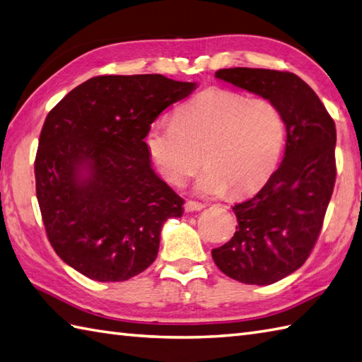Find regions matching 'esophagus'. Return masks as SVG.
Wrapping results in <instances>:
<instances>
[{"label": "esophagus", "mask_w": 362, "mask_h": 362, "mask_svg": "<svg viewBox=\"0 0 362 362\" xmlns=\"http://www.w3.org/2000/svg\"><path fill=\"white\" fill-rule=\"evenodd\" d=\"M185 211L191 213V211H201L205 209V204H201V202H196V201H187L185 202Z\"/></svg>", "instance_id": "esophagus-1"}]
</instances>
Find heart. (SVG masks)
<instances>
[{"label": "heart", "mask_w": 362, "mask_h": 362, "mask_svg": "<svg viewBox=\"0 0 362 362\" xmlns=\"http://www.w3.org/2000/svg\"><path fill=\"white\" fill-rule=\"evenodd\" d=\"M146 143L158 171L183 185L202 165L196 193H253L271 179L286 143L284 118L272 101L228 90H209L182 105L174 121L158 119Z\"/></svg>", "instance_id": "heart-1"}]
</instances>
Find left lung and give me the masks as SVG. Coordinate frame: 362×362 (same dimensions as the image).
<instances>
[{"mask_svg": "<svg viewBox=\"0 0 362 362\" xmlns=\"http://www.w3.org/2000/svg\"><path fill=\"white\" fill-rule=\"evenodd\" d=\"M214 76L272 101L286 124L281 165L255 196L233 206L236 232L211 250L230 279L272 284L297 271L317 241L336 182V126L294 73L238 66Z\"/></svg>", "mask_w": 362, "mask_h": 362, "instance_id": "1", "label": "left lung"}]
</instances>
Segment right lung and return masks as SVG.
Returning a JSON list of instances; mask_svg holds the SVG:
<instances>
[{
  "label": "right lung",
  "mask_w": 362,
  "mask_h": 362,
  "mask_svg": "<svg viewBox=\"0 0 362 362\" xmlns=\"http://www.w3.org/2000/svg\"><path fill=\"white\" fill-rule=\"evenodd\" d=\"M196 82L161 74L96 76L48 113L35 156L46 235L68 266L96 281H124L157 258L165 221L183 199L153 173L144 138Z\"/></svg>",
  "instance_id": "obj_1"
}]
</instances>
